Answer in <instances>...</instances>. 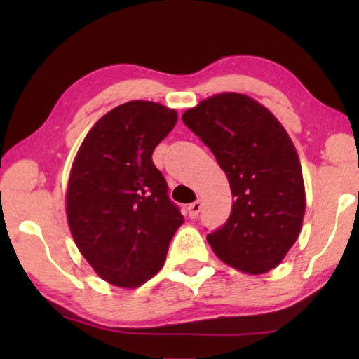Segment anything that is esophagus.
Returning <instances> with one entry per match:
<instances>
[{
    "mask_svg": "<svg viewBox=\"0 0 359 359\" xmlns=\"http://www.w3.org/2000/svg\"><path fill=\"white\" fill-rule=\"evenodd\" d=\"M201 209H203V203L198 199V201H194V203H191L190 205H188V215H190L191 218H194V217L199 214V212H201Z\"/></svg>",
    "mask_w": 359,
    "mask_h": 359,
    "instance_id": "34e87169",
    "label": "esophagus"
}]
</instances>
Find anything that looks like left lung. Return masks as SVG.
<instances>
[{
    "label": "left lung",
    "instance_id": "1",
    "mask_svg": "<svg viewBox=\"0 0 359 359\" xmlns=\"http://www.w3.org/2000/svg\"><path fill=\"white\" fill-rule=\"evenodd\" d=\"M184 123L224 171L234 203L212 250L247 274L274 269L301 233L306 193L288 133L264 106L241 93H220L188 109Z\"/></svg>",
    "mask_w": 359,
    "mask_h": 359
}]
</instances>
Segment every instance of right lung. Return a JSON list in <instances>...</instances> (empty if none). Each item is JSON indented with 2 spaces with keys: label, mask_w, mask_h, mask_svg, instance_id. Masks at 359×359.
Instances as JSON below:
<instances>
[{
  "label": "right lung",
  "mask_w": 359,
  "mask_h": 359,
  "mask_svg": "<svg viewBox=\"0 0 359 359\" xmlns=\"http://www.w3.org/2000/svg\"><path fill=\"white\" fill-rule=\"evenodd\" d=\"M177 112L150 101L114 107L85 136L72 163L66 212L77 248L96 274L136 288L165 264L184 223L151 154Z\"/></svg>",
  "instance_id": "right-lung-1"
}]
</instances>
